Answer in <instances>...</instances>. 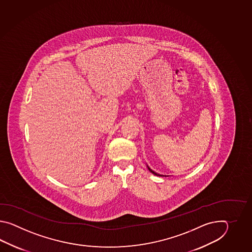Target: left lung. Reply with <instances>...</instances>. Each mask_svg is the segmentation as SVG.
I'll return each mask as SVG.
<instances>
[{"label":"left lung","instance_id":"8db88e82","mask_svg":"<svg viewBox=\"0 0 252 252\" xmlns=\"http://www.w3.org/2000/svg\"><path fill=\"white\" fill-rule=\"evenodd\" d=\"M147 166H148V169H149V170H150V171L151 172V173H152V174H154V175H155V176H158V177H164V176H163V175H159V174H158V173H156L155 171H153V170H152V169H151V168H150V166H148V165H147ZM165 177H166V176H165Z\"/></svg>","mask_w":252,"mask_h":252}]
</instances>
